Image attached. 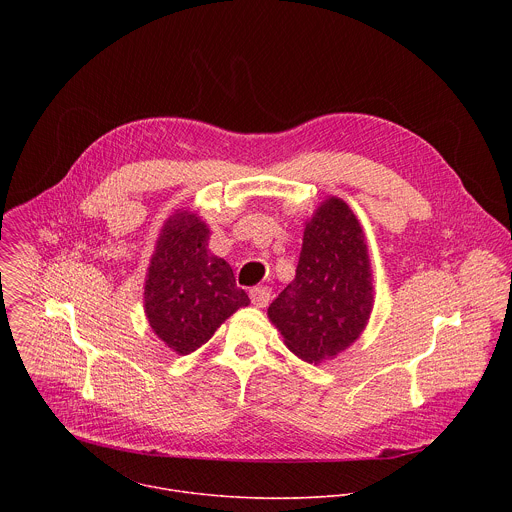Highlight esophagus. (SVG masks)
<instances>
[{
    "label": "esophagus",
    "instance_id": "34e87169",
    "mask_svg": "<svg viewBox=\"0 0 512 512\" xmlns=\"http://www.w3.org/2000/svg\"><path fill=\"white\" fill-rule=\"evenodd\" d=\"M249 298H251V304L255 308H265L269 304V298H271V289L269 287H253L249 291Z\"/></svg>",
    "mask_w": 512,
    "mask_h": 512
}]
</instances>
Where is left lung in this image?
Here are the masks:
<instances>
[{
    "label": "left lung",
    "instance_id": "obj_1",
    "mask_svg": "<svg viewBox=\"0 0 512 512\" xmlns=\"http://www.w3.org/2000/svg\"><path fill=\"white\" fill-rule=\"evenodd\" d=\"M375 304L367 239L350 206L328 196L304 225L296 277L267 310L285 346L306 362H326L352 346Z\"/></svg>",
    "mask_w": 512,
    "mask_h": 512
}]
</instances>
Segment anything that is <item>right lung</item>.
I'll return each mask as SVG.
<instances>
[{"instance_id":"add662e5","label":"right lung","mask_w":512,"mask_h":512,"mask_svg":"<svg viewBox=\"0 0 512 512\" xmlns=\"http://www.w3.org/2000/svg\"><path fill=\"white\" fill-rule=\"evenodd\" d=\"M210 229L178 208L156 241L143 283V310L154 334L176 354H190L212 338L249 298L231 265L208 251Z\"/></svg>"}]
</instances>
